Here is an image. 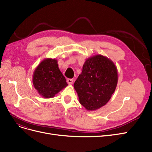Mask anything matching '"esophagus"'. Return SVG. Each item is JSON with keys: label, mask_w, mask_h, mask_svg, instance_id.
<instances>
[{"label": "esophagus", "mask_w": 152, "mask_h": 152, "mask_svg": "<svg viewBox=\"0 0 152 152\" xmlns=\"http://www.w3.org/2000/svg\"><path fill=\"white\" fill-rule=\"evenodd\" d=\"M67 82L69 85H72V83H73V80L72 79H69H69L67 80Z\"/></svg>", "instance_id": "34e87169"}]
</instances>
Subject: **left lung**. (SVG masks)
<instances>
[{
    "instance_id": "8db88e82",
    "label": "left lung",
    "mask_w": 152,
    "mask_h": 152,
    "mask_svg": "<svg viewBox=\"0 0 152 152\" xmlns=\"http://www.w3.org/2000/svg\"><path fill=\"white\" fill-rule=\"evenodd\" d=\"M117 81L118 73L114 63L99 54L86 60L74 88L80 104L91 111L101 108L109 101Z\"/></svg>"
}]
</instances>
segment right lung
<instances>
[{
    "label": "right lung",
    "mask_w": 152,
    "mask_h": 152,
    "mask_svg": "<svg viewBox=\"0 0 152 152\" xmlns=\"http://www.w3.org/2000/svg\"><path fill=\"white\" fill-rule=\"evenodd\" d=\"M33 84L38 93L45 99L53 98L67 86L55 58L43 59L33 75Z\"/></svg>",
    "instance_id": "1"
}]
</instances>
